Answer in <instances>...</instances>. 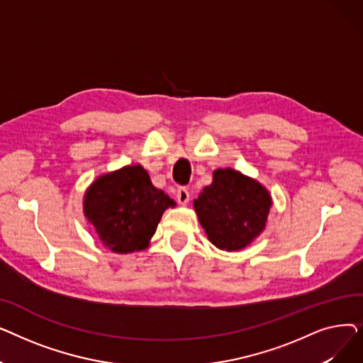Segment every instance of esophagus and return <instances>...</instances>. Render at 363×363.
Segmentation results:
<instances>
[{"label":"esophagus","instance_id":"34e87169","mask_svg":"<svg viewBox=\"0 0 363 363\" xmlns=\"http://www.w3.org/2000/svg\"><path fill=\"white\" fill-rule=\"evenodd\" d=\"M189 191H188V188H184V186H181V188H178V191H177V200H178V203L179 204H186L188 201H189Z\"/></svg>","mask_w":363,"mask_h":363}]
</instances>
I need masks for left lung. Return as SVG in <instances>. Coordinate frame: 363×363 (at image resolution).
Listing matches in <instances>:
<instances>
[{
  "label": "left lung",
  "instance_id": "obj_1",
  "mask_svg": "<svg viewBox=\"0 0 363 363\" xmlns=\"http://www.w3.org/2000/svg\"><path fill=\"white\" fill-rule=\"evenodd\" d=\"M272 200L252 178L234 169H218L213 182L194 200L204 231L218 249L237 252L249 245L263 230Z\"/></svg>",
  "mask_w": 363,
  "mask_h": 363
}]
</instances>
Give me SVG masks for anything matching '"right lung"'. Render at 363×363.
<instances>
[{"label":"right lung","instance_id":"obj_1","mask_svg":"<svg viewBox=\"0 0 363 363\" xmlns=\"http://www.w3.org/2000/svg\"><path fill=\"white\" fill-rule=\"evenodd\" d=\"M175 201L151 184L143 166H126L95 181L85 194L84 211L111 252L143 250L155 235L167 207Z\"/></svg>","mask_w":363,"mask_h":363}]
</instances>
